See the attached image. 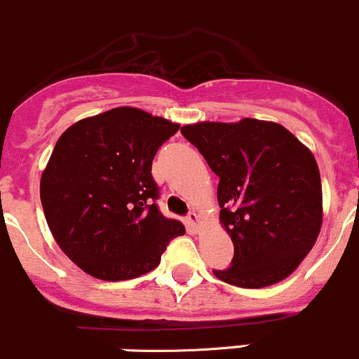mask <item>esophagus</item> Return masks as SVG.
Instances as JSON below:
<instances>
[{
	"instance_id": "1",
	"label": "esophagus",
	"mask_w": 359,
	"mask_h": 359,
	"mask_svg": "<svg viewBox=\"0 0 359 359\" xmlns=\"http://www.w3.org/2000/svg\"><path fill=\"white\" fill-rule=\"evenodd\" d=\"M187 226L191 228L192 231H199L201 230V218L196 211L189 212L187 215Z\"/></svg>"
}]
</instances>
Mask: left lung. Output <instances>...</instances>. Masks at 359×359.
I'll list each match as a JSON object with an SVG mask.
<instances>
[{"instance_id": "left-lung-1", "label": "left lung", "mask_w": 359, "mask_h": 359, "mask_svg": "<svg viewBox=\"0 0 359 359\" xmlns=\"http://www.w3.org/2000/svg\"><path fill=\"white\" fill-rule=\"evenodd\" d=\"M184 137L219 177V223L233 242L228 285L264 288L293 273L322 226L320 172L312 151L278 122H196Z\"/></svg>"}]
</instances>
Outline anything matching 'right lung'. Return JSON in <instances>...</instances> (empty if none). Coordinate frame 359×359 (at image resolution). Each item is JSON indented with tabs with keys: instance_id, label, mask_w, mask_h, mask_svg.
<instances>
[{
	"instance_id": "obj_1",
	"label": "right lung",
	"mask_w": 359,
	"mask_h": 359,
	"mask_svg": "<svg viewBox=\"0 0 359 359\" xmlns=\"http://www.w3.org/2000/svg\"><path fill=\"white\" fill-rule=\"evenodd\" d=\"M180 126L116 107L69 126L41 177V201L61 250L86 274L124 281L155 269L186 233L165 218L151 177L156 151Z\"/></svg>"
}]
</instances>
